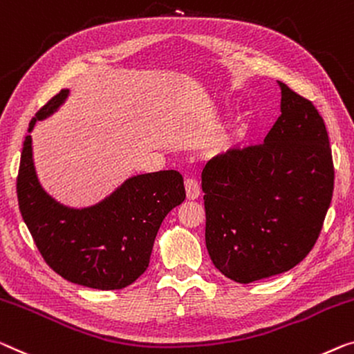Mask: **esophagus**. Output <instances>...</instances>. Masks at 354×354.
<instances>
[{
	"instance_id": "esophagus-1",
	"label": "esophagus",
	"mask_w": 354,
	"mask_h": 354,
	"mask_svg": "<svg viewBox=\"0 0 354 354\" xmlns=\"http://www.w3.org/2000/svg\"><path fill=\"white\" fill-rule=\"evenodd\" d=\"M184 186H186V195L189 200H195L200 195V184L197 179L187 178L186 181H184Z\"/></svg>"
}]
</instances>
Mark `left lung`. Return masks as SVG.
Listing matches in <instances>:
<instances>
[{
    "label": "left lung",
    "mask_w": 354,
    "mask_h": 354,
    "mask_svg": "<svg viewBox=\"0 0 354 354\" xmlns=\"http://www.w3.org/2000/svg\"><path fill=\"white\" fill-rule=\"evenodd\" d=\"M281 87V115L261 145L232 147L203 168L205 241L214 267L236 283L291 270L313 250L334 194L324 120Z\"/></svg>",
    "instance_id": "obj_1"
}]
</instances>
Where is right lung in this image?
Masks as SVG:
<instances>
[{
	"label": "right lung",
	"instance_id": "add662e5",
	"mask_svg": "<svg viewBox=\"0 0 354 354\" xmlns=\"http://www.w3.org/2000/svg\"><path fill=\"white\" fill-rule=\"evenodd\" d=\"M60 91L28 125L65 102ZM17 198L26 227L47 266L81 286L122 289L149 266L162 221L186 198L181 173L163 170L133 176L102 203L71 209L57 203L39 186L33 165L31 136L26 135L17 175Z\"/></svg>",
	"mask_w": 354,
	"mask_h": 354
}]
</instances>
